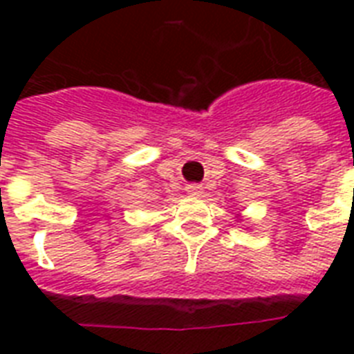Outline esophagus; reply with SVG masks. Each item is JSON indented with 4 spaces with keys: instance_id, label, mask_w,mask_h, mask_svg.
Here are the masks:
<instances>
[{
    "instance_id": "obj_1",
    "label": "esophagus",
    "mask_w": 354,
    "mask_h": 354,
    "mask_svg": "<svg viewBox=\"0 0 354 354\" xmlns=\"http://www.w3.org/2000/svg\"><path fill=\"white\" fill-rule=\"evenodd\" d=\"M185 191H187L191 196H202V194H204V189H202L200 183H189L187 187H185Z\"/></svg>"
}]
</instances>
